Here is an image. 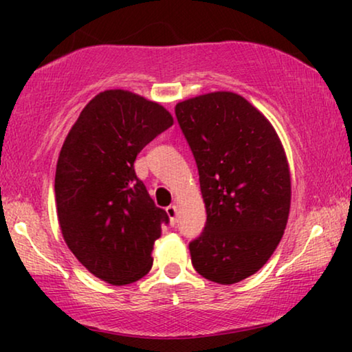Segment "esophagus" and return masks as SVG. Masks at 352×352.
Returning <instances> with one entry per match:
<instances>
[{
  "label": "esophagus",
  "instance_id": "obj_1",
  "mask_svg": "<svg viewBox=\"0 0 352 352\" xmlns=\"http://www.w3.org/2000/svg\"><path fill=\"white\" fill-rule=\"evenodd\" d=\"M162 204L165 205V199L162 200ZM165 206H166V210H175V206H173V205H165Z\"/></svg>",
  "mask_w": 352,
  "mask_h": 352
}]
</instances>
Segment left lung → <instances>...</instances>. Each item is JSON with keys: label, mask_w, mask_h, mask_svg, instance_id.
Listing matches in <instances>:
<instances>
[{"label": "left lung", "mask_w": 352, "mask_h": 352, "mask_svg": "<svg viewBox=\"0 0 352 352\" xmlns=\"http://www.w3.org/2000/svg\"><path fill=\"white\" fill-rule=\"evenodd\" d=\"M171 124L160 104L107 89L81 110L60 148L54 192L62 235L76 259L112 285L147 276L153 243L170 221L134 162Z\"/></svg>", "instance_id": "8db88e82"}]
</instances>
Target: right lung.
<instances>
[{"mask_svg": "<svg viewBox=\"0 0 352 352\" xmlns=\"http://www.w3.org/2000/svg\"><path fill=\"white\" fill-rule=\"evenodd\" d=\"M177 123L194 153L206 223L189 243L201 277L221 285L258 272L290 213V170L272 124L242 96L218 91L182 100Z\"/></svg>", "mask_w": 352, "mask_h": 352, "instance_id": "right-lung-1", "label": "right lung"}]
</instances>
